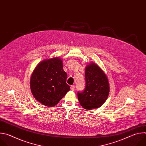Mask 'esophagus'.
Segmentation results:
<instances>
[{"label": "esophagus", "instance_id": "obj_1", "mask_svg": "<svg viewBox=\"0 0 146 146\" xmlns=\"http://www.w3.org/2000/svg\"><path fill=\"white\" fill-rule=\"evenodd\" d=\"M75 88H75V86H74V85H72V86H70V89H71L72 91H74V90H75Z\"/></svg>", "mask_w": 146, "mask_h": 146}]
</instances>
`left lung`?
<instances>
[{
  "instance_id": "8db88e82",
  "label": "left lung",
  "mask_w": 146,
  "mask_h": 146,
  "mask_svg": "<svg viewBox=\"0 0 146 146\" xmlns=\"http://www.w3.org/2000/svg\"><path fill=\"white\" fill-rule=\"evenodd\" d=\"M86 88L78 92L80 105L87 110L98 109L107 100L109 92V82L106 74L94 62H90L85 69Z\"/></svg>"
}]
</instances>
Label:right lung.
Segmentation results:
<instances>
[{"instance_id":"add662e5","label":"right lung","mask_w":146,"mask_h":146,"mask_svg":"<svg viewBox=\"0 0 146 146\" xmlns=\"http://www.w3.org/2000/svg\"><path fill=\"white\" fill-rule=\"evenodd\" d=\"M62 59L54 57L40 62L33 70L30 87L35 99L47 107H54L70 90Z\"/></svg>"}]
</instances>
